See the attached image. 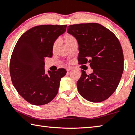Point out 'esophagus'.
Returning a JSON list of instances; mask_svg holds the SVG:
<instances>
[{"label": "esophagus", "instance_id": "34e87169", "mask_svg": "<svg viewBox=\"0 0 135 135\" xmlns=\"http://www.w3.org/2000/svg\"><path fill=\"white\" fill-rule=\"evenodd\" d=\"M72 70H73V68H72V67H68V68H67V72H69L70 71Z\"/></svg>", "mask_w": 135, "mask_h": 135}]
</instances>
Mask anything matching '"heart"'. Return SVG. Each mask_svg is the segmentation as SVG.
I'll use <instances>...</instances> for the list:
<instances>
[{
    "label": "heart",
    "instance_id": "obj_1",
    "mask_svg": "<svg viewBox=\"0 0 135 135\" xmlns=\"http://www.w3.org/2000/svg\"><path fill=\"white\" fill-rule=\"evenodd\" d=\"M76 40L75 39L74 37L72 35H67L65 36L64 37V42L65 43V45L68 46L71 43L73 42H74V41ZM59 43V40H56L55 41L54 44H53V46H52V48H53V50L54 51L55 49H56V47L57 46H58Z\"/></svg>",
    "mask_w": 135,
    "mask_h": 135
}]
</instances>
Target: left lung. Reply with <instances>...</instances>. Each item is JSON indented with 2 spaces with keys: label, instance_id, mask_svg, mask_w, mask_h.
<instances>
[{
  "label": "left lung",
  "instance_id": "left-lung-1",
  "mask_svg": "<svg viewBox=\"0 0 135 135\" xmlns=\"http://www.w3.org/2000/svg\"><path fill=\"white\" fill-rule=\"evenodd\" d=\"M67 32L78 42L79 64L89 63L93 70L90 74L81 70L77 83L79 93L92 102L107 99L117 89L124 69L119 40L113 32L98 23L70 25Z\"/></svg>",
  "mask_w": 135,
  "mask_h": 135
}]
</instances>
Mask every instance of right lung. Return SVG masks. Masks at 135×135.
I'll return each instance as SVG.
<instances>
[{
  "label": "right lung",
  "instance_id": "add662e5",
  "mask_svg": "<svg viewBox=\"0 0 135 135\" xmlns=\"http://www.w3.org/2000/svg\"><path fill=\"white\" fill-rule=\"evenodd\" d=\"M67 25H40L22 35L16 43L10 60L9 71L18 93L35 105L54 99L58 92L64 68L45 74V58L52 56L55 41L66 31Z\"/></svg>",
  "mask_w": 135,
  "mask_h": 135
}]
</instances>
